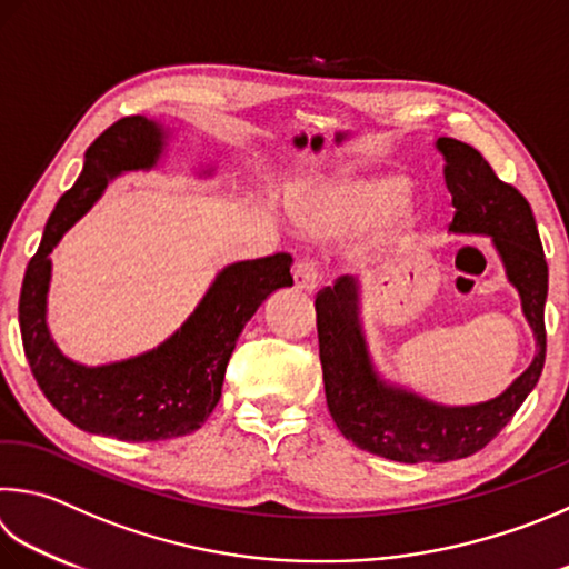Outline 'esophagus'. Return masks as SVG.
<instances>
[{"instance_id":"esophagus-1","label":"esophagus","mask_w":569,"mask_h":569,"mask_svg":"<svg viewBox=\"0 0 569 569\" xmlns=\"http://www.w3.org/2000/svg\"><path fill=\"white\" fill-rule=\"evenodd\" d=\"M293 281H296V288H301V291H306V293H313L318 288V281H320L318 263L316 261L298 263L296 271H293Z\"/></svg>"}]
</instances>
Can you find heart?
<instances>
[{"instance_id":"heart-1","label":"heart","mask_w":569,"mask_h":569,"mask_svg":"<svg viewBox=\"0 0 569 569\" xmlns=\"http://www.w3.org/2000/svg\"><path fill=\"white\" fill-rule=\"evenodd\" d=\"M408 186L392 173L363 179H340L301 201L303 229L316 239H343L383 221L378 233V251H390L406 243L418 229V213L402 203Z\"/></svg>"}]
</instances>
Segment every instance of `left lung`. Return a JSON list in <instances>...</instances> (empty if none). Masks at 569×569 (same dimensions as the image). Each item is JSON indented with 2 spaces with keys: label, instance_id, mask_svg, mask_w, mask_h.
<instances>
[{
  "label": "left lung",
  "instance_id": "obj_1",
  "mask_svg": "<svg viewBox=\"0 0 569 569\" xmlns=\"http://www.w3.org/2000/svg\"><path fill=\"white\" fill-rule=\"evenodd\" d=\"M442 177L452 196L450 233L488 236L520 296L537 353L498 398L475 406H442L378 373L360 320V281L340 276L316 298L320 366L328 410L360 450L396 462H448L482 450L530 396L545 366L547 261L530 203L500 181L478 149L440 137Z\"/></svg>",
  "mask_w": 569,
  "mask_h": 569
}]
</instances>
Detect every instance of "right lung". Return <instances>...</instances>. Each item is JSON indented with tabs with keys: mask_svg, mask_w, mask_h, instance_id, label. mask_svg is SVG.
<instances>
[{
	"mask_svg": "<svg viewBox=\"0 0 569 569\" xmlns=\"http://www.w3.org/2000/svg\"><path fill=\"white\" fill-rule=\"evenodd\" d=\"M169 137L159 121L127 117L91 143L77 183L49 216L19 296L24 353L47 400L77 428L127 442L171 440L199 430L221 398L226 366L243 326L268 296L293 286L288 253L231 263L216 273L181 328L147 353L104 366H84L61 353L47 323L49 253L101 199L111 179L157 169Z\"/></svg>",
	"mask_w": 569,
	"mask_h": 569,
	"instance_id": "obj_1",
	"label": "right lung"
}]
</instances>
